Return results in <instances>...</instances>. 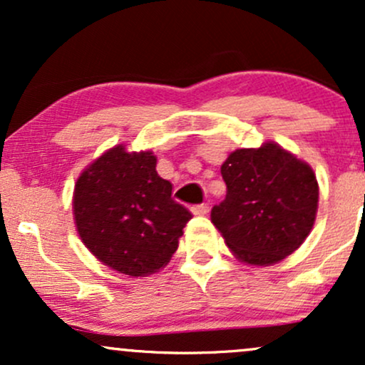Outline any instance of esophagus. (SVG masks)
<instances>
[{
	"label": "esophagus",
	"instance_id": "1",
	"mask_svg": "<svg viewBox=\"0 0 365 365\" xmlns=\"http://www.w3.org/2000/svg\"><path fill=\"white\" fill-rule=\"evenodd\" d=\"M192 212H194L195 216H206L209 215V206L207 204H200V206L192 207Z\"/></svg>",
	"mask_w": 365,
	"mask_h": 365
}]
</instances>
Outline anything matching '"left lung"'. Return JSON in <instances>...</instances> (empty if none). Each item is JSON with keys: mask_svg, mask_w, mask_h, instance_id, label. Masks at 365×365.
Segmentation results:
<instances>
[{"mask_svg": "<svg viewBox=\"0 0 365 365\" xmlns=\"http://www.w3.org/2000/svg\"><path fill=\"white\" fill-rule=\"evenodd\" d=\"M223 202L211 221L242 262L271 266L295 252L316 221L319 185L307 163L274 142L237 149L221 165Z\"/></svg>", "mask_w": 365, "mask_h": 365, "instance_id": "1", "label": "left lung"}]
</instances>
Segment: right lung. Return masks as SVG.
<instances>
[{"label": "right lung", "mask_w": 365, "mask_h": 365, "mask_svg": "<svg viewBox=\"0 0 365 365\" xmlns=\"http://www.w3.org/2000/svg\"><path fill=\"white\" fill-rule=\"evenodd\" d=\"M150 150L115 145L75 183L73 217L83 245L118 273L142 278L173 257L192 215L171 197Z\"/></svg>", "instance_id": "right-lung-1"}]
</instances>
